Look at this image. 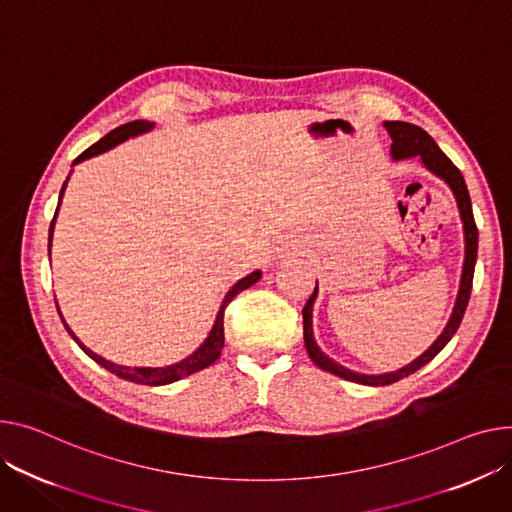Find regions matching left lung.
<instances>
[{"label": "left lung", "mask_w": 512, "mask_h": 512, "mask_svg": "<svg viewBox=\"0 0 512 512\" xmlns=\"http://www.w3.org/2000/svg\"><path fill=\"white\" fill-rule=\"evenodd\" d=\"M385 127H387L391 140H393L391 154H393L395 160L420 156L424 166L428 170H432V173L438 175L440 179H445L449 183V187L453 189V193L457 197L459 212H461L463 228H465V263H463V276H461V288H459L455 311H453L451 321L447 323L445 331H442L436 342L420 358H416L412 364H407V366H403L395 372H387V374H358V372H352V370L344 368L342 364L333 362L331 358H327L319 350V346L315 344V339H313V321H311L313 319V302L317 298V286H315L311 298L306 300L304 309H302V329H304L306 352H309L311 360L319 368L335 374V377L352 381V383H360V385H370V387H383V385L397 383L399 379L410 377V374H414L424 364H428L442 348H445L451 342V337L457 333V329L463 321L467 304H469L471 286H473V269H475V259H478V226H475V220H473L471 199H469V191H467V185H465L461 170L449 160V156L445 152H442L436 146V142L430 138V135L422 127L405 123V121H387Z\"/></svg>", "instance_id": "obj_1"}]
</instances>
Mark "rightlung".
<instances>
[{
    "label": "right lung",
    "instance_id": "1",
    "mask_svg": "<svg viewBox=\"0 0 512 512\" xmlns=\"http://www.w3.org/2000/svg\"><path fill=\"white\" fill-rule=\"evenodd\" d=\"M152 127H154V123H148V121H131V123H125V125L113 129L111 133H107L105 138L98 140L96 144H92L88 150H84V152L74 160V164H78V162H82V160H86V158H92V156H96V154H100V152H107V150H111L113 146L125 142L127 138H133V135H140V133H144V131H148V129H152ZM63 189H65V183H63V187H61L59 201H61ZM57 210H59V206H57ZM55 214H57V212H55ZM53 224H55V218H53L51 228H49V251H51ZM259 278H261L259 271H253V274H249L247 278L238 280V282L232 286V290L226 294V298H224V302H222V306H220V311H218L216 323H214V327H212V331H210L206 342H203V344H201L191 356H187L185 360H181V362H177V364H170V366H162V368H131V366L113 364V362L105 360L102 356L94 354L92 350H88V348L80 342V339L74 335V331H72L70 327H67V323L63 321V317H61V315H59V317H61V321H63V325H65V329H67V333H70V335L76 339V344H78L94 362H98L100 366H105L107 370H111L113 374H117V377H121V379H125V381H131V383H138V385H168V383H175V381H179V379H183V377H189V374H193V372H197V370L208 368L210 364H214V362L218 360V356H220V352H222V348H224V311H226V306L232 302V298H234L236 294H241L243 290H247L249 286H253ZM57 311H59V309H57Z\"/></svg>",
    "mask_w": 512,
    "mask_h": 512
}]
</instances>
